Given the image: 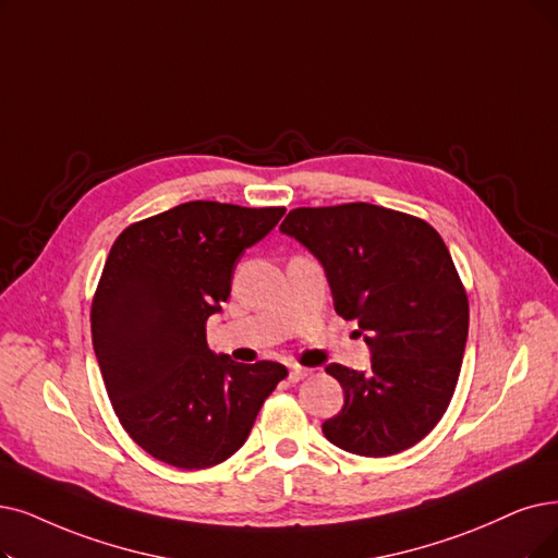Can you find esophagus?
Here are the masks:
<instances>
[{"mask_svg":"<svg viewBox=\"0 0 558 558\" xmlns=\"http://www.w3.org/2000/svg\"><path fill=\"white\" fill-rule=\"evenodd\" d=\"M311 373V368H306V366H298V364H293L291 366V371H288V377H291V383H300V380H304V377H308Z\"/></svg>","mask_w":558,"mask_h":558,"instance_id":"34e87169","label":"esophagus"}]
</instances>
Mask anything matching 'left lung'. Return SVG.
<instances>
[{
  "instance_id": "1",
  "label": "left lung",
  "mask_w": 558,
  "mask_h": 558,
  "mask_svg": "<svg viewBox=\"0 0 558 558\" xmlns=\"http://www.w3.org/2000/svg\"><path fill=\"white\" fill-rule=\"evenodd\" d=\"M281 233L325 267L333 308L360 323L371 371L329 364L343 410L323 423L348 453L414 447L447 412L470 329V304L441 235L418 217L373 204L295 208Z\"/></svg>"
}]
</instances>
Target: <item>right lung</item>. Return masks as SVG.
Listing matches in <instances>:
<instances>
[{"instance_id":"obj_1","label":"right lung","mask_w":558,"mask_h":558,"mask_svg":"<svg viewBox=\"0 0 558 558\" xmlns=\"http://www.w3.org/2000/svg\"><path fill=\"white\" fill-rule=\"evenodd\" d=\"M283 213L190 202L111 244L92 304L94 350L121 426L155 460L178 470L225 462L288 375L277 362L238 364L206 341L238 258Z\"/></svg>"}]
</instances>
